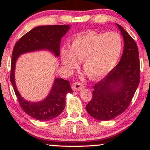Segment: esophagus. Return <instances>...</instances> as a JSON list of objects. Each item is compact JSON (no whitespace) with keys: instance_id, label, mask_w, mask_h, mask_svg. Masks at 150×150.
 <instances>
[{"instance_id":"obj_1","label":"esophagus","mask_w":150,"mask_h":150,"mask_svg":"<svg viewBox=\"0 0 150 150\" xmlns=\"http://www.w3.org/2000/svg\"><path fill=\"white\" fill-rule=\"evenodd\" d=\"M85 87V86L82 83H81L80 82H75V83L73 84L72 85V89H73L74 91H79Z\"/></svg>"}]
</instances>
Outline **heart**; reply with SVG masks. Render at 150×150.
Returning <instances> with one entry per match:
<instances>
[{"label": "heart", "instance_id": "1", "mask_svg": "<svg viewBox=\"0 0 150 150\" xmlns=\"http://www.w3.org/2000/svg\"><path fill=\"white\" fill-rule=\"evenodd\" d=\"M122 46V38L117 32L89 31L74 37L70 49H62V63L65 68L73 70L81 62L87 76L97 80L114 68L121 54Z\"/></svg>", "mask_w": 150, "mask_h": 150}]
</instances>
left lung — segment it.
<instances>
[{"mask_svg": "<svg viewBox=\"0 0 150 150\" xmlns=\"http://www.w3.org/2000/svg\"><path fill=\"white\" fill-rule=\"evenodd\" d=\"M124 40L120 61L103 80L93 87L92 98L86 106L91 116L109 120L123 113L140 83V61L137 44L123 27L116 24Z\"/></svg>", "mask_w": 150, "mask_h": 150, "instance_id": "1", "label": "left lung"}]
</instances>
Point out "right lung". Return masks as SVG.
Segmentation results:
<instances>
[{"instance_id": "right-lung-1", "label": "right lung", "mask_w": 150, "mask_h": 150, "mask_svg": "<svg viewBox=\"0 0 150 150\" xmlns=\"http://www.w3.org/2000/svg\"><path fill=\"white\" fill-rule=\"evenodd\" d=\"M70 29L69 25H46L34 27L15 44L12 53L10 78L19 104L26 113L34 119L50 120L59 116L65 106V96L73 92L69 81L56 78L49 95L39 102L26 101L17 89L15 82V63L23 53L39 50H49L56 57L60 55L61 38Z\"/></svg>"}]
</instances>
